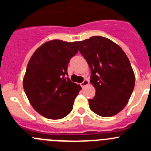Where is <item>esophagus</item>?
<instances>
[{"instance_id": "obj_1", "label": "esophagus", "mask_w": 151, "mask_h": 151, "mask_svg": "<svg viewBox=\"0 0 151 151\" xmlns=\"http://www.w3.org/2000/svg\"><path fill=\"white\" fill-rule=\"evenodd\" d=\"M88 83H89L87 79H85V80H84V81H83V82H82V83L80 84V85H81V86H82V88H84V87H85L86 85H88Z\"/></svg>"}]
</instances>
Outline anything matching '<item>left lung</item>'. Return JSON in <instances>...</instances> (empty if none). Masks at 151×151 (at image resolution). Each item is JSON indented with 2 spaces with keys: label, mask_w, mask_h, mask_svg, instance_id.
Returning <instances> with one entry per match:
<instances>
[{
  "label": "left lung",
  "mask_w": 151,
  "mask_h": 151,
  "mask_svg": "<svg viewBox=\"0 0 151 151\" xmlns=\"http://www.w3.org/2000/svg\"><path fill=\"white\" fill-rule=\"evenodd\" d=\"M78 43L96 91L94 98L88 100L90 109L101 116H113L126 106L134 90L135 77L130 61L117 44L102 36Z\"/></svg>",
  "instance_id": "8db88e82"
}]
</instances>
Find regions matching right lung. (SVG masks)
<instances>
[{
  "label": "right lung",
  "instance_id": "1",
  "mask_svg": "<svg viewBox=\"0 0 151 151\" xmlns=\"http://www.w3.org/2000/svg\"><path fill=\"white\" fill-rule=\"evenodd\" d=\"M78 51L77 41L51 40L41 45L29 60L23 88L31 105L41 116L60 119L73 110L82 88L65 76L69 60Z\"/></svg>",
  "mask_w": 151,
  "mask_h": 151
}]
</instances>
